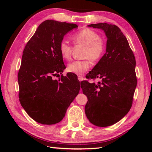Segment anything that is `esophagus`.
<instances>
[{
    "mask_svg": "<svg viewBox=\"0 0 152 152\" xmlns=\"http://www.w3.org/2000/svg\"><path fill=\"white\" fill-rule=\"evenodd\" d=\"M78 80H79L80 82H81V81H82V80H84V78H83V77L82 76H78Z\"/></svg>",
    "mask_w": 152,
    "mask_h": 152,
    "instance_id": "obj_1",
    "label": "esophagus"
}]
</instances>
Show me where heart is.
<instances>
[{
    "label": "heart",
    "mask_w": 152,
    "mask_h": 152,
    "mask_svg": "<svg viewBox=\"0 0 152 152\" xmlns=\"http://www.w3.org/2000/svg\"><path fill=\"white\" fill-rule=\"evenodd\" d=\"M72 39L75 45L85 46L83 57L86 59L75 61L69 63L66 70L69 72L82 74L89 70L91 66V61L95 62L101 59L106 50V43L102 38H100L97 32L89 28H84L74 33ZM72 48V45L67 41L62 40L60 42L59 49L64 59H70Z\"/></svg>",
    "instance_id": "obj_1"
}]
</instances>
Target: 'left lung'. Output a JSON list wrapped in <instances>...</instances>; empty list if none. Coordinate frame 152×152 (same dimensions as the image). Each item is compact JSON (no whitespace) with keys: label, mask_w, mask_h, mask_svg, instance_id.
I'll return each instance as SVG.
<instances>
[{"label":"left lung","mask_w":152,"mask_h":152,"mask_svg":"<svg viewBox=\"0 0 152 152\" xmlns=\"http://www.w3.org/2000/svg\"><path fill=\"white\" fill-rule=\"evenodd\" d=\"M101 28L107 37L106 53L91 71L88 80L101 78L98 83L81 82L88 101L85 112L89 121L98 127H108L119 121L130 110L137 87L136 60L127 38L115 25L91 24Z\"/></svg>","instance_id":"8db88e82"}]
</instances>
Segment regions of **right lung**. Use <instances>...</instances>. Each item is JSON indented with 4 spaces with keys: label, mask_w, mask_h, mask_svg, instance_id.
I'll return each mask as SVG.
<instances>
[{
    "label": "right lung",
    "mask_w": 152,
    "mask_h": 152,
    "mask_svg": "<svg viewBox=\"0 0 152 152\" xmlns=\"http://www.w3.org/2000/svg\"><path fill=\"white\" fill-rule=\"evenodd\" d=\"M78 25L46 20L38 26L23 51L18 80L19 100L34 121L53 125L64 117L68 107L78 94L77 76L61 74L65 69L59 45L64 34Z\"/></svg>",
    "instance_id": "1"
}]
</instances>
